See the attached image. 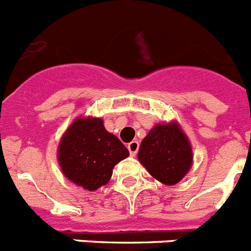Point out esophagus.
<instances>
[{
    "instance_id": "esophagus-1",
    "label": "esophagus",
    "mask_w": 251,
    "mask_h": 251,
    "mask_svg": "<svg viewBox=\"0 0 251 251\" xmlns=\"http://www.w3.org/2000/svg\"><path fill=\"white\" fill-rule=\"evenodd\" d=\"M128 151H130L131 156H135L137 153V150H139V141H131L127 145Z\"/></svg>"
}]
</instances>
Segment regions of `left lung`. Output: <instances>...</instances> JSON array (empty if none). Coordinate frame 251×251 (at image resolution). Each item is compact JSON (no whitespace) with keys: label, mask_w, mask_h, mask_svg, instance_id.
Wrapping results in <instances>:
<instances>
[{"label":"left lung","mask_w":251,"mask_h":251,"mask_svg":"<svg viewBox=\"0 0 251 251\" xmlns=\"http://www.w3.org/2000/svg\"><path fill=\"white\" fill-rule=\"evenodd\" d=\"M137 157L155 179L175 185L190 170L193 152L177 124H159L142 140Z\"/></svg>","instance_id":"1"}]
</instances>
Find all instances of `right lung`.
Instances as JSON below:
<instances>
[{"instance_id":"obj_1","label":"right lung","mask_w":251,"mask_h":251,"mask_svg":"<svg viewBox=\"0 0 251 251\" xmlns=\"http://www.w3.org/2000/svg\"><path fill=\"white\" fill-rule=\"evenodd\" d=\"M128 156V150L103 127L101 119L82 117L62 136L58 161L67 179L94 191L111 179L112 169Z\"/></svg>"}]
</instances>
